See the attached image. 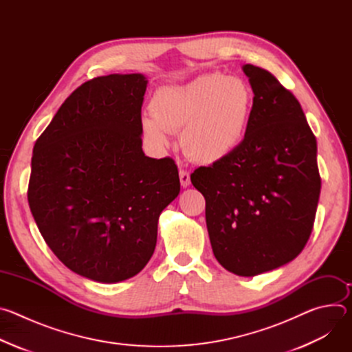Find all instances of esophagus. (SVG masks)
<instances>
[{
  "instance_id": "obj_1",
  "label": "esophagus",
  "mask_w": 352,
  "mask_h": 352,
  "mask_svg": "<svg viewBox=\"0 0 352 352\" xmlns=\"http://www.w3.org/2000/svg\"><path fill=\"white\" fill-rule=\"evenodd\" d=\"M179 181H181V185L184 186V188H186V186H189L190 185V175H189V171H186V170H179Z\"/></svg>"
}]
</instances>
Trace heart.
Wrapping results in <instances>:
<instances>
[{
    "label": "heart",
    "instance_id": "obj_1",
    "mask_svg": "<svg viewBox=\"0 0 352 352\" xmlns=\"http://www.w3.org/2000/svg\"><path fill=\"white\" fill-rule=\"evenodd\" d=\"M255 94L239 76L210 72L184 85L159 89L150 102L152 118L142 120L144 135L159 144L166 132L181 131L188 157L213 164L231 156L245 140Z\"/></svg>",
    "mask_w": 352,
    "mask_h": 352
}]
</instances>
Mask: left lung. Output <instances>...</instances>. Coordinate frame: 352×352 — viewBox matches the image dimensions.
Returning <instances> with one entry per match:
<instances>
[{"mask_svg":"<svg viewBox=\"0 0 352 352\" xmlns=\"http://www.w3.org/2000/svg\"><path fill=\"white\" fill-rule=\"evenodd\" d=\"M255 100L242 144L190 174L205 196L213 254L228 272L254 277L305 248L320 195L316 138L296 97L269 71L246 64Z\"/></svg>","mask_w":352,"mask_h":352,"instance_id":"obj_1","label":"left lung"}]
</instances>
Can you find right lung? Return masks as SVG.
<instances>
[{"instance_id":"1","label":"right lung","mask_w":352,"mask_h":352,"mask_svg":"<svg viewBox=\"0 0 352 352\" xmlns=\"http://www.w3.org/2000/svg\"><path fill=\"white\" fill-rule=\"evenodd\" d=\"M140 74L80 85L33 147L29 208L72 272L100 283L138 274L152 258L160 213L179 193L171 157L142 150Z\"/></svg>"}]
</instances>
